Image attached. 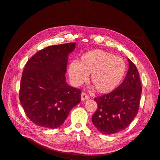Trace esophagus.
<instances>
[{"instance_id": "esophagus-1", "label": "esophagus", "mask_w": 160, "mask_h": 160, "mask_svg": "<svg viewBox=\"0 0 160 160\" xmlns=\"http://www.w3.org/2000/svg\"><path fill=\"white\" fill-rule=\"evenodd\" d=\"M81 100L82 101H85L89 98L88 96H87L85 92H82L81 94Z\"/></svg>"}]
</instances>
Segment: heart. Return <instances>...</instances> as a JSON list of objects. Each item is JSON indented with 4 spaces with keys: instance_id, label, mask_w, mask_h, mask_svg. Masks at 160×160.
I'll list each match as a JSON object with an SVG mask.
<instances>
[{
    "instance_id": "1",
    "label": "heart",
    "mask_w": 160,
    "mask_h": 160,
    "mask_svg": "<svg viewBox=\"0 0 160 160\" xmlns=\"http://www.w3.org/2000/svg\"><path fill=\"white\" fill-rule=\"evenodd\" d=\"M126 68L122 58L108 52L94 49L83 53L78 63L72 62L68 68V75L72 84L79 87L90 74L92 88H96L100 94H109L120 85Z\"/></svg>"
}]
</instances>
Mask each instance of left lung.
<instances>
[{
    "label": "left lung",
    "mask_w": 160,
    "mask_h": 160,
    "mask_svg": "<svg viewBox=\"0 0 160 160\" xmlns=\"http://www.w3.org/2000/svg\"><path fill=\"white\" fill-rule=\"evenodd\" d=\"M128 60V71L120 85L109 94L94 98L98 109L92 121L102 134L124 130L138 112L142 86L137 67L130 59Z\"/></svg>",
    "instance_id": "left-lung-1"
}]
</instances>
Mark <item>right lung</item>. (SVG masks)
<instances>
[{
  "instance_id": "add662e5",
  "label": "right lung",
  "mask_w": 160,
  "mask_h": 160,
  "mask_svg": "<svg viewBox=\"0 0 160 160\" xmlns=\"http://www.w3.org/2000/svg\"><path fill=\"white\" fill-rule=\"evenodd\" d=\"M76 43L51 45L30 58L22 72L19 100L35 124L54 129L61 126L81 102L79 89L66 81V66Z\"/></svg>"
}]
</instances>
